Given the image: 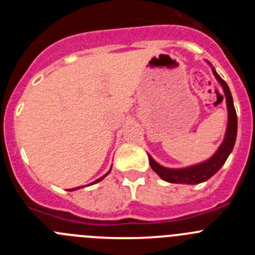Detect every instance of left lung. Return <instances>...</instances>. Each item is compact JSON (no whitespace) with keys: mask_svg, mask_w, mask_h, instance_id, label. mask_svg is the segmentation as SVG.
I'll list each match as a JSON object with an SVG mask.
<instances>
[{"mask_svg":"<svg viewBox=\"0 0 255 255\" xmlns=\"http://www.w3.org/2000/svg\"><path fill=\"white\" fill-rule=\"evenodd\" d=\"M209 66L212 67V73L217 79V82L220 83L222 89H224L225 98H226V106H227V128L226 132H225V138L216 150L215 154L206 159L204 162H200L197 164H191L188 167L181 168H170L164 167L158 162H155L150 154H148L149 158V164L152 170L154 171L162 180L167 182H173V184H190V185H195V184H200L207 180L211 179L218 170H220L226 159L229 158L230 153L233 152L234 145L236 141V134H238V116H236L235 107H234V100L230 92L229 85L226 84L224 79L221 78L215 70V67L212 66L209 61Z\"/></svg>","mask_w":255,"mask_h":255,"instance_id":"left-lung-1","label":"left lung"}]
</instances>
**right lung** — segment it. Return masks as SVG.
Returning <instances> with one entry per match:
<instances>
[{
  "mask_svg": "<svg viewBox=\"0 0 255 255\" xmlns=\"http://www.w3.org/2000/svg\"><path fill=\"white\" fill-rule=\"evenodd\" d=\"M110 172H111V168H110V171H108V172L106 173V175H103V176H102V177H100V179H97L96 181H93V182H92V184H89V185H93V184H97V182H100L101 180H103V179H105V177L107 176V175H108V173H110ZM80 188H83V186H79V188H74V189H69V191L76 190V189H80Z\"/></svg>",
  "mask_w": 255,
  "mask_h": 255,
  "instance_id": "add662e5",
  "label": "right lung"
}]
</instances>
